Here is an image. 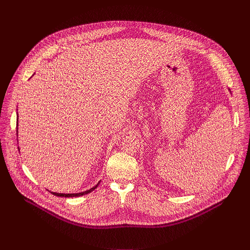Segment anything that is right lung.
<instances>
[{"label": "right lung", "mask_w": 250, "mask_h": 250, "mask_svg": "<svg viewBox=\"0 0 250 250\" xmlns=\"http://www.w3.org/2000/svg\"><path fill=\"white\" fill-rule=\"evenodd\" d=\"M99 184H100V182L96 185V186H94L93 188H91L90 190H87V191H85V192H81V193H76V194H61V193H56V192H51V194L52 195H54V196H57V197H65V198H73V197H80V196H83V195H86V194H89V193H91L92 191H94L98 186H99Z\"/></svg>", "instance_id": "obj_1"}]
</instances>
